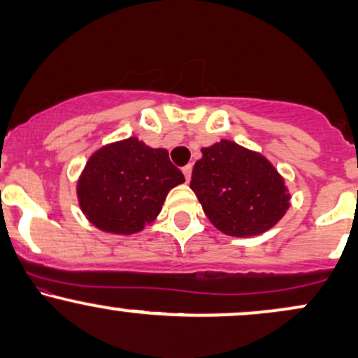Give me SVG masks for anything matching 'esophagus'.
Listing matches in <instances>:
<instances>
[{"label":"esophagus","instance_id":"obj_1","mask_svg":"<svg viewBox=\"0 0 358 358\" xmlns=\"http://www.w3.org/2000/svg\"><path fill=\"white\" fill-rule=\"evenodd\" d=\"M182 171H183V175H185V180H187V182H190V178H192V165H187Z\"/></svg>","mask_w":358,"mask_h":358}]
</instances>
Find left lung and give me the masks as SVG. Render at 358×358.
<instances>
[{"instance_id": "1", "label": "left lung", "mask_w": 358, "mask_h": 358, "mask_svg": "<svg viewBox=\"0 0 358 358\" xmlns=\"http://www.w3.org/2000/svg\"><path fill=\"white\" fill-rule=\"evenodd\" d=\"M190 188L213 227L232 237L268 232L291 205V193L278 168L259 151L231 139L202 148Z\"/></svg>"}]
</instances>
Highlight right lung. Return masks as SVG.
I'll list each match as a JSON object with an SVG mask.
<instances>
[{"label":"right lung","mask_w":358,"mask_h":358,"mask_svg":"<svg viewBox=\"0 0 358 358\" xmlns=\"http://www.w3.org/2000/svg\"><path fill=\"white\" fill-rule=\"evenodd\" d=\"M183 182L165 148L129 136L89 156L77 180V200L94 227L131 236L153 224L171 188Z\"/></svg>","instance_id":"add662e5"}]
</instances>
